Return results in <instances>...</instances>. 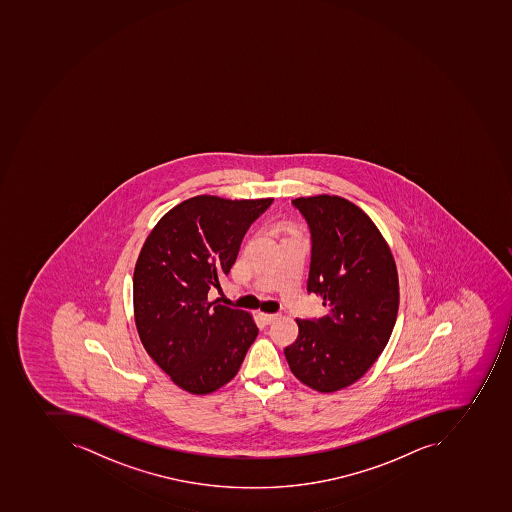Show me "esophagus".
Returning a JSON list of instances; mask_svg holds the SVG:
<instances>
[{
  "label": "esophagus",
  "instance_id": "esophagus-1",
  "mask_svg": "<svg viewBox=\"0 0 512 512\" xmlns=\"http://www.w3.org/2000/svg\"><path fill=\"white\" fill-rule=\"evenodd\" d=\"M260 318H262L265 325H269V323H273V321L276 320L277 314H265V312H262Z\"/></svg>",
  "mask_w": 512,
  "mask_h": 512
}]
</instances>
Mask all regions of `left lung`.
<instances>
[{
  "mask_svg": "<svg viewBox=\"0 0 512 512\" xmlns=\"http://www.w3.org/2000/svg\"><path fill=\"white\" fill-rule=\"evenodd\" d=\"M310 232L307 293L323 299L325 317L296 320L285 348L291 372L318 392L353 385L385 350L396 325L399 279L385 239L370 217L345 198L291 200Z\"/></svg>",
  "mask_w": 512,
  "mask_h": 512,
  "instance_id": "left-lung-1",
  "label": "left lung"
}]
</instances>
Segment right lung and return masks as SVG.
<instances>
[{"mask_svg":"<svg viewBox=\"0 0 512 512\" xmlns=\"http://www.w3.org/2000/svg\"><path fill=\"white\" fill-rule=\"evenodd\" d=\"M273 198L198 195L170 209L146 238L134 271V314L143 347L173 383L209 394L238 373L258 334L250 314L209 303L244 235Z\"/></svg>","mask_w":512,"mask_h":512,"instance_id":"add662e5","label":"right lung"}]
</instances>
